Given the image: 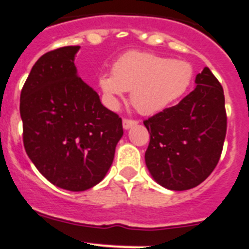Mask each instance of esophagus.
Instances as JSON below:
<instances>
[{"label":"esophagus","instance_id":"esophagus-1","mask_svg":"<svg viewBox=\"0 0 249 249\" xmlns=\"http://www.w3.org/2000/svg\"><path fill=\"white\" fill-rule=\"evenodd\" d=\"M138 124V120H134V119H123V126H124V129H130L131 126H134V125Z\"/></svg>","mask_w":249,"mask_h":249}]
</instances>
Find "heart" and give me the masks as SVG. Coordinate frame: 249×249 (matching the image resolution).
I'll use <instances>...</instances> for the list:
<instances>
[{"instance_id":"b5f03b06","label":"heart","mask_w":249,"mask_h":249,"mask_svg":"<svg viewBox=\"0 0 249 249\" xmlns=\"http://www.w3.org/2000/svg\"><path fill=\"white\" fill-rule=\"evenodd\" d=\"M194 68L182 59H169L149 52L131 51L115 60L111 74L99 78V87L110 107L130 92V99L145 115L160 113L189 90Z\"/></svg>"}]
</instances>
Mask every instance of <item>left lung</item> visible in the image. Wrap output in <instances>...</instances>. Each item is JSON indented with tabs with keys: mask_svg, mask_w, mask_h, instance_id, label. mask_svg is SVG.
<instances>
[{
	"mask_svg": "<svg viewBox=\"0 0 249 249\" xmlns=\"http://www.w3.org/2000/svg\"><path fill=\"white\" fill-rule=\"evenodd\" d=\"M195 82L196 88L178 105L144 120L150 134L147 169L156 182L174 191L196 187L211 175L227 131L221 83L207 67Z\"/></svg>",
	"mask_w": 249,
	"mask_h": 249,
	"instance_id": "1",
	"label": "left lung"
}]
</instances>
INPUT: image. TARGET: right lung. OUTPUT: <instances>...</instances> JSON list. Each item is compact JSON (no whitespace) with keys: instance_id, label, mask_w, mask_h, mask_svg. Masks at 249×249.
<instances>
[{"instance_id":"1","label":"right lung","mask_w":249,"mask_h":249,"mask_svg":"<svg viewBox=\"0 0 249 249\" xmlns=\"http://www.w3.org/2000/svg\"><path fill=\"white\" fill-rule=\"evenodd\" d=\"M78 51L68 46L42 55L19 100L27 155L49 182L69 191L104 178L123 136L122 118L77 75Z\"/></svg>"}]
</instances>
